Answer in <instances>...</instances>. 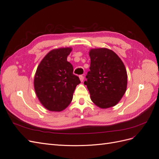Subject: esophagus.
<instances>
[{
	"label": "esophagus",
	"mask_w": 159,
	"mask_h": 159,
	"mask_svg": "<svg viewBox=\"0 0 159 159\" xmlns=\"http://www.w3.org/2000/svg\"><path fill=\"white\" fill-rule=\"evenodd\" d=\"M80 81H81V82H83V81H84V75H80Z\"/></svg>",
	"instance_id": "esophagus-1"
}]
</instances>
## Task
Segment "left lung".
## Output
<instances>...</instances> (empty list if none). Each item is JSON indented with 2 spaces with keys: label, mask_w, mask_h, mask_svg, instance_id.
I'll list each match as a JSON object with an SVG mask.
<instances>
[{
  "label": "left lung",
  "mask_w": 159,
  "mask_h": 159,
  "mask_svg": "<svg viewBox=\"0 0 159 159\" xmlns=\"http://www.w3.org/2000/svg\"><path fill=\"white\" fill-rule=\"evenodd\" d=\"M90 71L84 84L93 103L102 109L116 105L127 89V74L123 62L113 50L105 48L91 49Z\"/></svg>",
  "instance_id": "obj_1"
}]
</instances>
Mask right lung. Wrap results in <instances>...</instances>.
Returning <instances> with one entry per match:
<instances>
[{"label": "right lung", "mask_w": 159, "mask_h": 159, "mask_svg": "<svg viewBox=\"0 0 159 159\" xmlns=\"http://www.w3.org/2000/svg\"><path fill=\"white\" fill-rule=\"evenodd\" d=\"M70 47L50 51L38 65L34 80L37 98L50 111L60 112L70 104L80 80L73 74L74 68L67 57Z\"/></svg>", "instance_id": "add662e5"}]
</instances>
